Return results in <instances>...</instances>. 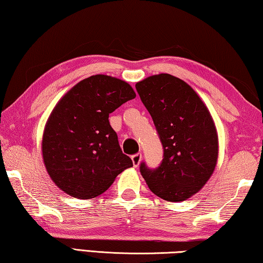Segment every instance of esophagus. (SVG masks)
Here are the masks:
<instances>
[{
  "instance_id": "esophagus-1",
  "label": "esophagus",
  "mask_w": 263,
  "mask_h": 263,
  "mask_svg": "<svg viewBox=\"0 0 263 263\" xmlns=\"http://www.w3.org/2000/svg\"><path fill=\"white\" fill-rule=\"evenodd\" d=\"M132 160H133V165H134L135 167L139 166L141 164V160H142V154H136L134 156H132Z\"/></svg>"
}]
</instances>
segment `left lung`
<instances>
[{
    "label": "left lung",
    "instance_id": "1",
    "mask_svg": "<svg viewBox=\"0 0 263 263\" xmlns=\"http://www.w3.org/2000/svg\"><path fill=\"white\" fill-rule=\"evenodd\" d=\"M135 86L164 149L157 168L141 164L142 177L160 199H190L205 185L217 164L218 135L213 117L193 87L170 73L149 76Z\"/></svg>",
    "mask_w": 263,
    "mask_h": 263
}]
</instances>
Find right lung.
I'll list each match as a JSON object with an SVG mask.
<instances>
[{
  "label": "right lung",
  "instance_id": "obj_1",
  "mask_svg": "<svg viewBox=\"0 0 263 263\" xmlns=\"http://www.w3.org/2000/svg\"><path fill=\"white\" fill-rule=\"evenodd\" d=\"M135 97L127 82L93 75L58 101L46 122L41 151L47 173L60 190L77 199H92L133 166L108 117Z\"/></svg>",
  "mask_w": 263,
  "mask_h": 263
}]
</instances>
